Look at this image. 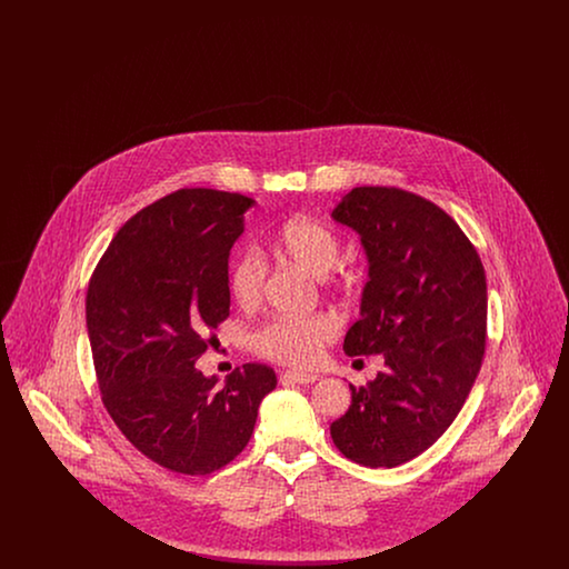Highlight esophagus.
I'll list each match as a JSON object with an SVG mask.
<instances>
[{
	"label": "esophagus",
	"mask_w": 569,
	"mask_h": 569,
	"mask_svg": "<svg viewBox=\"0 0 569 569\" xmlns=\"http://www.w3.org/2000/svg\"><path fill=\"white\" fill-rule=\"evenodd\" d=\"M320 378L318 373H307V371H286L281 379L283 381H292V383H302V386H309L313 383L316 379Z\"/></svg>",
	"instance_id": "1"
}]
</instances>
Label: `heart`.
<instances>
[{
    "label": "heart",
    "mask_w": 569,
    "mask_h": 569,
    "mask_svg": "<svg viewBox=\"0 0 569 569\" xmlns=\"http://www.w3.org/2000/svg\"><path fill=\"white\" fill-rule=\"evenodd\" d=\"M341 241L332 228L316 219H292L274 237L272 251L302 267L311 274H326L339 258ZM267 264L260 256L247 251L230 269V290L239 305L251 307L262 297ZM337 335V320L330 313L305 318H272L249 337L251 350L283 365H309L320 348Z\"/></svg>",
    "instance_id": "b5f03b06"
}]
</instances>
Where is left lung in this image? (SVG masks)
<instances>
[{
	"label": "left lung",
	"instance_id": "left-lung-1",
	"mask_svg": "<svg viewBox=\"0 0 569 569\" xmlns=\"http://www.w3.org/2000/svg\"><path fill=\"white\" fill-rule=\"evenodd\" d=\"M330 217L369 262L343 350L386 365L350 383L352 406L330 437L353 462L390 469L431 448L469 397L487 343V274L459 223L416 193L353 188Z\"/></svg>",
	"mask_w": 569,
	"mask_h": 569
}]
</instances>
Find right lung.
Here are the masks:
<instances>
[{
	"mask_svg": "<svg viewBox=\"0 0 569 569\" xmlns=\"http://www.w3.org/2000/svg\"><path fill=\"white\" fill-rule=\"evenodd\" d=\"M256 200L179 190L114 234L91 274L84 316L110 418L147 459L207 476L243 452L258 407L277 386L260 362L223 386L198 371L207 330L230 313L228 260Z\"/></svg>",
	"mask_w": 569,
	"mask_h": 569,
	"instance_id": "obj_1",
	"label": "right lung"
}]
</instances>
